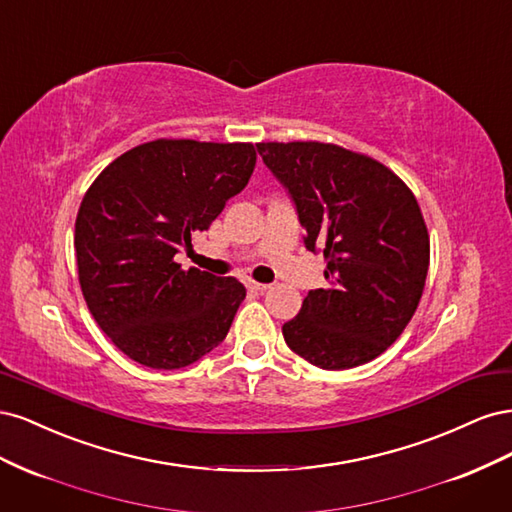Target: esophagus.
<instances>
[{
    "instance_id": "34e87169",
    "label": "esophagus",
    "mask_w": 512,
    "mask_h": 512,
    "mask_svg": "<svg viewBox=\"0 0 512 512\" xmlns=\"http://www.w3.org/2000/svg\"><path fill=\"white\" fill-rule=\"evenodd\" d=\"M247 288H250V290H254V292H265V290H269L271 286L269 284H260V282H247Z\"/></svg>"
}]
</instances>
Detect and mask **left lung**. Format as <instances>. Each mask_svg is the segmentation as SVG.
I'll list each match as a JSON object with an SVG mask.
<instances>
[{"label": "left lung", "mask_w": 512, "mask_h": 512, "mask_svg": "<svg viewBox=\"0 0 512 512\" xmlns=\"http://www.w3.org/2000/svg\"><path fill=\"white\" fill-rule=\"evenodd\" d=\"M288 190L305 247L327 262L282 333L322 369L374 361L404 333L429 269V235L414 194L393 170L331 143H258Z\"/></svg>", "instance_id": "8db88e82"}]
</instances>
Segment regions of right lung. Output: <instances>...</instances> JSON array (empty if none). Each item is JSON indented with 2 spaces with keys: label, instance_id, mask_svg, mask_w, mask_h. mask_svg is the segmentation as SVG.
<instances>
[{
  "label": "right lung",
  "instance_id": "right-lung-1",
  "mask_svg": "<svg viewBox=\"0 0 512 512\" xmlns=\"http://www.w3.org/2000/svg\"><path fill=\"white\" fill-rule=\"evenodd\" d=\"M250 143L160 138L108 164L83 196L74 250L91 316L132 361L179 369L224 342L245 286L175 256L250 181Z\"/></svg>",
  "mask_w": 512,
  "mask_h": 512
}]
</instances>
